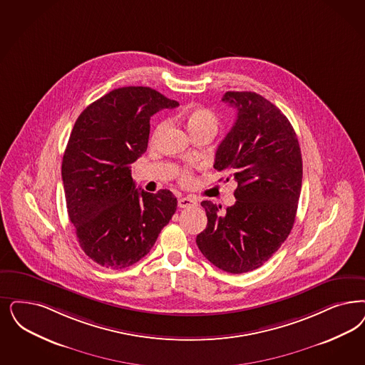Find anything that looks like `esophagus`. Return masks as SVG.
I'll return each mask as SVG.
<instances>
[{
  "mask_svg": "<svg viewBox=\"0 0 365 365\" xmlns=\"http://www.w3.org/2000/svg\"><path fill=\"white\" fill-rule=\"evenodd\" d=\"M195 205H197L195 200L189 198V197H182V198L178 200V206H179L180 209H187V207H192V206H195Z\"/></svg>",
  "mask_w": 365,
  "mask_h": 365,
  "instance_id": "esophagus-1",
  "label": "esophagus"
}]
</instances>
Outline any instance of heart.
I'll use <instances>...</instances> for the list:
<instances>
[{"instance_id": "heart-1", "label": "heart", "mask_w": 365, "mask_h": 365, "mask_svg": "<svg viewBox=\"0 0 365 365\" xmlns=\"http://www.w3.org/2000/svg\"><path fill=\"white\" fill-rule=\"evenodd\" d=\"M176 120L183 123L186 129L189 130L191 138L197 136L198 133H203V132H210V133H215L217 128H218V118L217 115L207 108H202V106H192L186 110H182L175 115ZM167 124L165 123H160L159 125L156 126L153 138H159L162 135L164 129H165ZM180 179L185 185H189L190 182L192 180V175L187 170H183L180 173Z\"/></svg>"}]
</instances>
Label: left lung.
Segmentation results:
<instances>
[{
  "instance_id": "8db88e82",
  "label": "left lung",
  "mask_w": 365,
  "mask_h": 365,
  "mask_svg": "<svg viewBox=\"0 0 365 365\" xmlns=\"http://www.w3.org/2000/svg\"><path fill=\"white\" fill-rule=\"evenodd\" d=\"M222 101L237 118L217 148L214 168L237 183V201L225 212L201 202L207 225L197 245L220 269L244 274L264 264L289 237L301 194V148L287 117L260 94L227 91Z\"/></svg>"
}]
</instances>
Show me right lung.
Segmentation results:
<instances>
[{
	"mask_svg": "<svg viewBox=\"0 0 365 365\" xmlns=\"http://www.w3.org/2000/svg\"><path fill=\"white\" fill-rule=\"evenodd\" d=\"M179 103L144 86L114 88L79 114L62 162L67 212L81 248L109 269L138 263L175 213L170 190L136 189L130 164L147 151L150 120Z\"/></svg>",
	"mask_w": 365,
	"mask_h": 365,
	"instance_id": "1",
	"label": "right lung"
}]
</instances>
